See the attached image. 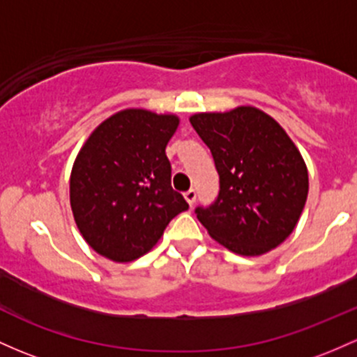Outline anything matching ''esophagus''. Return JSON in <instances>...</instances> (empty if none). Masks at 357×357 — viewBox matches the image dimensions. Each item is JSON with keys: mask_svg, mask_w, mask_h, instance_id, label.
<instances>
[{"mask_svg": "<svg viewBox=\"0 0 357 357\" xmlns=\"http://www.w3.org/2000/svg\"><path fill=\"white\" fill-rule=\"evenodd\" d=\"M183 197H185V201L189 202V206H192L195 202V199H197V192H195L194 189H190V190H187L185 194H183Z\"/></svg>", "mask_w": 357, "mask_h": 357, "instance_id": "esophagus-1", "label": "esophagus"}]
</instances>
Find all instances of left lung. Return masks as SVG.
<instances>
[{"label":"left lung","instance_id":"left-lung-1","mask_svg":"<svg viewBox=\"0 0 357 357\" xmlns=\"http://www.w3.org/2000/svg\"><path fill=\"white\" fill-rule=\"evenodd\" d=\"M211 149L220 194L195 209L211 238L238 255H262L293 233L308 197V170L284 129L255 107L189 119Z\"/></svg>","mask_w":357,"mask_h":357}]
</instances>
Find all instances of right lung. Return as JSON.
Segmentation results:
<instances>
[{"label": "right lung", "instance_id": "obj_1", "mask_svg": "<svg viewBox=\"0 0 357 357\" xmlns=\"http://www.w3.org/2000/svg\"><path fill=\"white\" fill-rule=\"evenodd\" d=\"M178 117L126 109L102 122L76 156L70 201L86 243L114 262L151 250L189 204L172 189L168 141Z\"/></svg>", "mask_w": 357, "mask_h": 357}]
</instances>
